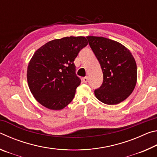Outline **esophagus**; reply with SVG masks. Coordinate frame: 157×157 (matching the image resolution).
Returning <instances> with one entry per match:
<instances>
[{"label":"esophagus","mask_w":157,"mask_h":157,"mask_svg":"<svg viewBox=\"0 0 157 157\" xmlns=\"http://www.w3.org/2000/svg\"><path fill=\"white\" fill-rule=\"evenodd\" d=\"M82 81H83L84 83H87V82H88V78H87V77H85V78L82 79Z\"/></svg>","instance_id":"esophagus-1"}]
</instances>
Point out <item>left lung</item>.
I'll use <instances>...</instances> for the list:
<instances>
[{
  "instance_id": "1",
  "label": "left lung",
  "mask_w": 157,
  "mask_h": 157,
  "mask_svg": "<svg viewBox=\"0 0 157 157\" xmlns=\"http://www.w3.org/2000/svg\"><path fill=\"white\" fill-rule=\"evenodd\" d=\"M99 62L103 82L95 90L98 100L106 105L123 102L131 95L137 82L136 63L132 52L118 41L102 36H86Z\"/></svg>"
}]
</instances>
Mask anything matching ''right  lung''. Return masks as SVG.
I'll use <instances>...</instances> for the list:
<instances>
[{"label": "right lung", "mask_w": 157, "mask_h": 157, "mask_svg": "<svg viewBox=\"0 0 157 157\" xmlns=\"http://www.w3.org/2000/svg\"><path fill=\"white\" fill-rule=\"evenodd\" d=\"M87 44L84 36H67L36 50L28 63L27 80L37 102L49 109L61 110L73 100L81 82L74 60Z\"/></svg>", "instance_id": "obj_1"}]
</instances>
